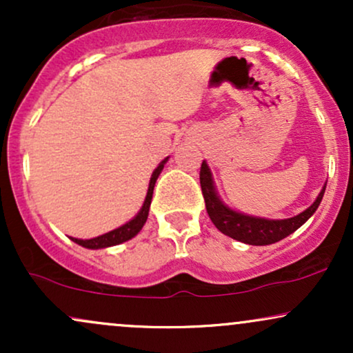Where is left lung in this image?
<instances>
[{
	"label": "left lung",
	"instance_id": "8db88e82",
	"mask_svg": "<svg viewBox=\"0 0 353 353\" xmlns=\"http://www.w3.org/2000/svg\"><path fill=\"white\" fill-rule=\"evenodd\" d=\"M201 189L202 196L205 201V209L210 221L214 225L221 230L225 236L236 239L239 242H244L249 245H269L275 244V242L282 241L287 236L295 232L302 224H305L312 217V214L317 210V208L322 202L323 192H325V185L320 190V194L315 199L314 204L309 209H305L299 216H294L290 219H264V217H254L247 216V214H241L237 210L228 208L221 197L217 196L216 185H214L212 174L205 161H202L201 165Z\"/></svg>",
	"mask_w": 353,
	"mask_h": 353
}]
</instances>
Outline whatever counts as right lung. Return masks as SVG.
<instances>
[{"label":"right lung","instance_id":"add662e5","mask_svg":"<svg viewBox=\"0 0 353 353\" xmlns=\"http://www.w3.org/2000/svg\"><path fill=\"white\" fill-rule=\"evenodd\" d=\"M165 161H168V157H165L163 163H161L156 169H154L151 181H149V188H148V194H145L144 204H143V208H141V210L137 212V216L134 219H131V221L125 222V224L121 225V228L111 230V232H108V234H103V236H99V237L86 239V241H83V239L71 237V241L76 242V244L86 247V249H106V247L123 244V242L129 241V239L137 236V234H139V230L143 229V225L145 224V221H148L149 208H151V201H152L154 184H156L157 177H159L161 171L164 169Z\"/></svg>","mask_w":353,"mask_h":353}]
</instances>
